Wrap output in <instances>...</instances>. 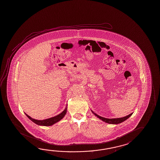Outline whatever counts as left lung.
Returning <instances> with one entry per match:
<instances>
[{"label": "left lung", "mask_w": 160, "mask_h": 160, "mask_svg": "<svg viewBox=\"0 0 160 160\" xmlns=\"http://www.w3.org/2000/svg\"><path fill=\"white\" fill-rule=\"evenodd\" d=\"M92 113H93L94 115H96V116H97V118H98L99 119H101V120H102L104 122L109 123V124H119V123L123 122L124 121H125V120L128 119V118H129L130 116L132 115V113H131V114L128 115L126 116H125V117H123V118H121L107 119V118H103V117H101L100 116L97 115L96 113H94V112L92 111Z\"/></svg>", "instance_id": "obj_1"}]
</instances>
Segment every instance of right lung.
<instances>
[{"label": "right lung", "instance_id": "right-lung-1", "mask_svg": "<svg viewBox=\"0 0 160 160\" xmlns=\"http://www.w3.org/2000/svg\"><path fill=\"white\" fill-rule=\"evenodd\" d=\"M66 112H67V107L65 108V109L61 113L59 114L58 115L54 116V117H53V118H49V119L42 120H36V119L32 118L30 116L28 115L26 113H25V115H26V116H27L29 119L31 120L34 123H36L37 125H39V126H52V125L54 124L55 123L58 122L61 119H63L64 118V116L66 114Z\"/></svg>", "mask_w": 160, "mask_h": 160}]
</instances>
